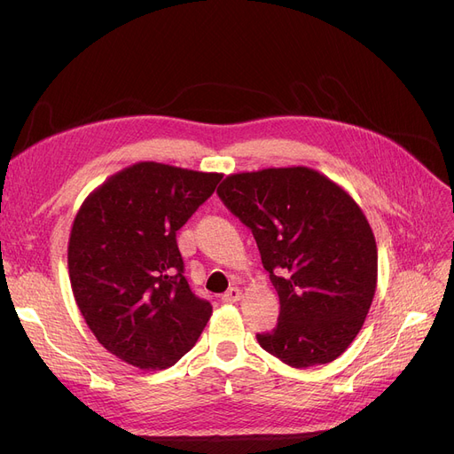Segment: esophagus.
Masks as SVG:
<instances>
[{"label":"esophagus","instance_id":"1","mask_svg":"<svg viewBox=\"0 0 454 454\" xmlns=\"http://www.w3.org/2000/svg\"><path fill=\"white\" fill-rule=\"evenodd\" d=\"M240 297H242V292L239 287H229V290L222 295V301L223 303H237V301H240Z\"/></svg>","mask_w":454,"mask_h":454}]
</instances>
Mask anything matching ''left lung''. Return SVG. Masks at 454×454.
<instances>
[{
  "label": "left lung",
  "mask_w": 454,
  "mask_h": 454,
  "mask_svg": "<svg viewBox=\"0 0 454 454\" xmlns=\"http://www.w3.org/2000/svg\"><path fill=\"white\" fill-rule=\"evenodd\" d=\"M217 195L252 229L280 299L261 348L297 369L337 360L377 290V242L358 202L309 167L231 174Z\"/></svg>",
  "instance_id": "left-lung-1"
}]
</instances>
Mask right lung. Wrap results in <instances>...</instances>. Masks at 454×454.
<instances>
[{
	"mask_svg": "<svg viewBox=\"0 0 454 454\" xmlns=\"http://www.w3.org/2000/svg\"><path fill=\"white\" fill-rule=\"evenodd\" d=\"M222 174L144 160L83 200L67 242L72 292L94 337L138 369L174 365L212 316L184 277L176 231Z\"/></svg>",
	"mask_w": 454,
	"mask_h": 454,
	"instance_id": "right-lung-1",
	"label": "right lung"
}]
</instances>
